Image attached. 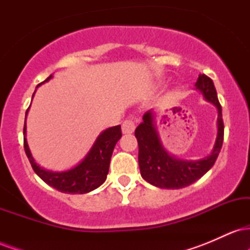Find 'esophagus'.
<instances>
[{"label":"esophagus","mask_w":250,"mask_h":250,"mask_svg":"<svg viewBox=\"0 0 250 250\" xmlns=\"http://www.w3.org/2000/svg\"><path fill=\"white\" fill-rule=\"evenodd\" d=\"M135 130V122L131 119L125 120L122 123V133L123 134H131Z\"/></svg>","instance_id":"obj_1"}]
</instances>
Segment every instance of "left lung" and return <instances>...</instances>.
<instances>
[{
    "mask_svg": "<svg viewBox=\"0 0 250 250\" xmlns=\"http://www.w3.org/2000/svg\"><path fill=\"white\" fill-rule=\"evenodd\" d=\"M195 87L203 93L208 101L213 102L219 110L217 139L214 150L199 161H182L170 156L162 147L153 123L151 113L143 115V122L135 130L139 143V166L142 177L150 185L160 188L180 189L194 183L214 166L223 143L222 109L217 99L216 89L210 77L200 74Z\"/></svg>",
    "mask_w": 250,
    "mask_h": 250,
    "instance_id": "8db88e82",
    "label": "left lung"
}]
</instances>
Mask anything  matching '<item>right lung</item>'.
<instances>
[{"label": "right lung", "mask_w": 250, "mask_h": 250, "mask_svg": "<svg viewBox=\"0 0 250 250\" xmlns=\"http://www.w3.org/2000/svg\"><path fill=\"white\" fill-rule=\"evenodd\" d=\"M51 75L45 81H48ZM25 135V125L23 128ZM121 127L108 128L97 137L93 148L90 149L85 159L77 165L75 168L70 170L62 171V173H53V171L44 170L34 161L29 148H28L27 140L24 139V150L27 154L29 162L34 171L39 175L50 187L57 189L59 191L67 194H85L94 190L102 185L107 179L109 171V163L113 154L114 147L121 139Z\"/></svg>", "instance_id": "1"}]
</instances>
